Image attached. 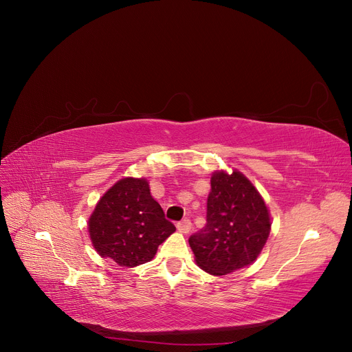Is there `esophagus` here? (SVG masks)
<instances>
[{
    "instance_id": "esophagus-1",
    "label": "esophagus",
    "mask_w": 352,
    "mask_h": 352,
    "mask_svg": "<svg viewBox=\"0 0 352 352\" xmlns=\"http://www.w3.org/2000/svg\"><path fill=\"white\" fill-rule=\"evenodd\" d=\"M176 226H177V230H179V232L188 233V232L192 229V222H190V219H188V217H185V219L180 221Z\"/></svg>"
}]
</instances>
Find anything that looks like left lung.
<instances>
[{"label":"left lung","instance_id":"1","mask_svg":"<svg viewBox=\"0 0 352 352\" xmlns=\"http://www.w3.org/2000/svg\"><path fill=\"white\" fill-rule=\"evenodd\" d=\"M206 225L189 238L197 265L226 275L252 263L270 236L263 199L241 172H217L210 179Z\"/></svg>","mask_w":352,"mask_h":352}]
</instances>
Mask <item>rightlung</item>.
I'll list each match as a JSON object with an SVG mask.
<instances>
[{
	"label": "right lung",
	"mask_w": 352,
	"mask_h": 352,
	"mask_svg": "<svg viewBox=\"0 0 352 352\" xmlns=\"http://www.w3.org/2000/svg\"><path fill=\"white\" fill-rule=\"evenodd\" d=\"M89 230L98 255L131 267L152 261L176 228L150 195L146 179L126 177L100 199Z\"/></svg>",
	"instance_id": "1"
}]
</instances>
